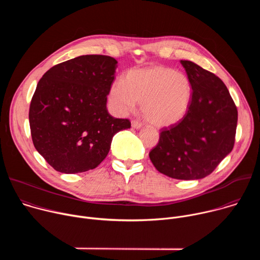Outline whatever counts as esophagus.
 <instances>
[{
    "label": "esophagus",
    "instance_id": "esophagus-1",
    "mask_svg": "<svg viewBox=\"0 0 260 260\" xmlns=\"http://www.w3.org/2000/svg\"><path fill=\"white\" fill-rule=\"evenodd\" d=\"M132 126L134 127V128H141L142 127V123L139 121V120H136V119H134V120H132Z\"/></svg>",
    "mask_w": 260,
    "mask_h": 260
}]
</instances>
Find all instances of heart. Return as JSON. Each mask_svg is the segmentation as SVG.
<instances>
[{
	"instance_id": "1",
	"label": "heart",
	"mask_w": 260,
	"mask_h": 260,
	"mask_svg": "<svg viewBox=\"0 0 260 260\" xmlns=\"http://www.w3.org/2000/svg\"><path fill=\"white\" fill-rule=\"evenodd\" d=\"M192 94L191 83L183 73L153 64L128 70L123 81L113 82L109 101L119 114L133 111L138 103L145 119L156 127L178 123L186 114Z\"/></svg>"
}]
</instances>
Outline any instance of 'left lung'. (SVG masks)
Here are the masks:
<instances>
[{
	"label": "left lung",
	"mask_w": 260,
	"mask_h": 260,
	"mask_svg": "<svg viewBox=\"0 0 260 260\" xmlns=\"http://www.w3.org/2000/svg\"><path fill=\"white\" fill-rule=\"evenodd\" d=\"M180 62L192 88L188 111L178 123L161 129L149 157L166 176L198 180L210 175L232 152L238 110L219 77L190 60Z\"/></svg>",
	"instance_id": "1"
}]
</instances>
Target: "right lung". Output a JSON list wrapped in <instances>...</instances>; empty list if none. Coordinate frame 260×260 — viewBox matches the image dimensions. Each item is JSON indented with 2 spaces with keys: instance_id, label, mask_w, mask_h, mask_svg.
I'll use <instances>...</instances> for the list:
<instances>
[{
  "instance_id": "add662e5",
  "label": "right lung",
  "mask_w": 260,
  "mask_h": 260,
  "mask_svg": "<svg viewBox=\"0 0 260 260\" xmlns=\"http://www.w3.org/2000/svg\"><path fill=\"white\" fill-rule=\"evenodd\" d=\"M117 60L81 55L49 69L29 106L34 146L57 172L77 174L96 168L108 155L115 134L128 119L108 113L107 96Z\"/></svg>"
}]
</instances>
